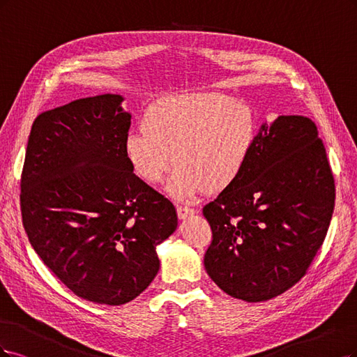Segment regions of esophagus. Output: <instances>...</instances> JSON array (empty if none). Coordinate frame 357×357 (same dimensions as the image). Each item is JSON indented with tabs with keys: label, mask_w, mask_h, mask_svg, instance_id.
<instances>
[{
	"label": "esophagus",
	"mask_w": 357,
	"mask_h": 357,
	"mask_svg": "<svg viewBox=\"0 0 357 357\" xmlns=\"http://www.w3.org/2000/svg\"><path fill=\"white\" fill-rule=\"evenodd\" d=\"M176 213H178L179 220H187V218H190L195 213V211L192 208H188V206H178Z\"/></svg>",
	"instance_id": "obj_1"
}]
</instances>
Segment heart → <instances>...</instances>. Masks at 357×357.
<instances>
[{"instance_id": "heart-1", "label": "heart", "mask_w": 357, "mask_h": 357, "mask_svg": "<svg viewBox=\"0 0 357 357\" xmlns=\"http://www.w3.org/2000/svg\"><path fill=\"white\" fill-rule=\"evenodd\" d=\"M257 112L245 102L209 93L165 96L148 107L144 128L126 135L135 174L155 183L174 163L167 182L175 199L202 190L220 194L243 174L258 139Z\"/></svg>"}]
</instances>
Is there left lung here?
<instances>
[{
	"mask_svg": "<svg viewBox=\"0 0 357 357\" xmlns=\"http://www.w3.org/2000/svg\"><path fill=\"white\" fill-rule=\"evenodd\" d=\"M335 182L316 124L264 123L243 174L203 208L212 228L209 278L229 296L267 301L305 274L326 237Z\"/></svg>",
	"mask_w": 357,
	"mask_h": 357,
	"instance_id": "left-lung-1",
	"label": "left lung"
}]
</instances>
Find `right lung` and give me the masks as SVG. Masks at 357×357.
Listing matches in <instances>:
<instances>
[{"label": "right lung", "instance_id": "right-lung-1", "mask_svg": "<svg viewBox=\"0 0 357 357\" xmlns=\"http://www.w3.org/2000/svg\"><path fill=\"white\" fill-rule=\"evenodd\" d=\"M123 100L107 93L41 112L20 179L33 250L77 296L108 305L146 289L160 268L155 249L178 227L174 204L133 174Z\"/></svg>", "mask_w": 357, "mask_h": 357}]
</instances>
